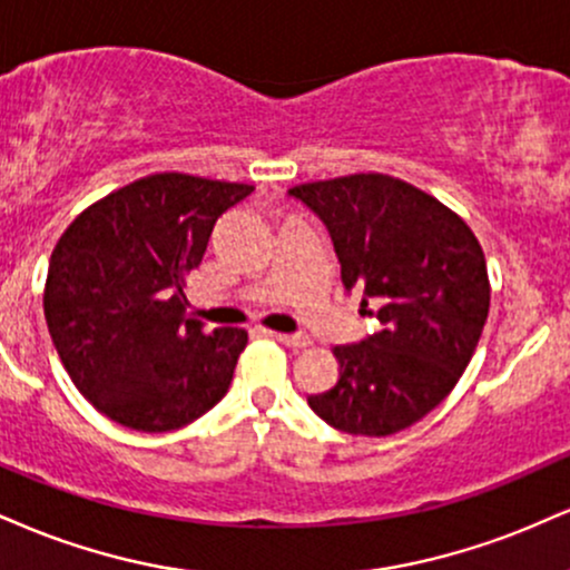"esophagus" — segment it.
I'll list each match as a JSON object with an SVG mask.
<instances>
[{
	"instance_id": "esophagus-1",
	"label": "esophagus",
	"mask_w": 570,
	"mask_h": 570,
	"mask_svg": "<svg viewBox=\"0 0 570 570\" xmlns=\"http://www.w3.org/2000/svg\"><path fill=\"white\" fill-rule=\"evenodd\" d=\"M273 340L281 342V345L294 347V351H303V347L311 345V337L307 334H281V332H267Z\"/></svg>"
}]
</instances>
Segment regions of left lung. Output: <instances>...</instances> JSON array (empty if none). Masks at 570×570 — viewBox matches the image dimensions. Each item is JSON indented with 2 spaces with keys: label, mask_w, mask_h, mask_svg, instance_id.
<instances>
[{
  "label": "left lung",
  "mask_w": 570,
  "mask_h": 570,
  "mask_svg": "<svg viewBox=\"0 0 570 570\" xmlns=\"http://www.w3.org/2000/svg\"><path fill=\"white\" fill-rule=\"evenodd\" d=\"M332 236L342 284L372 303L376 328L337 345V385L307 395L334 430H406L454 390L489 318V271L462 217L387 175H347L289 190Z\"/></svg>",
  "instance_id": "8db88e82"
}]
</instances>
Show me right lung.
Wrapping results in <instances>:
<instances>
[{"label": "right lung", "mask_w": 570, "mask_h": 570, "mask_svg": "<svg viewBox=\"0 0 570 570\" xmlns=\"http://www.w3.org/2000/svg\"><path fill=\"white\" fill-rule=\"evenodd\" d=\"M252 185L164 173L81 212L55 246L45 318L60 361L100 414L140 433L198 420L228 393L244 328L185 315V278L223 212Z\"/></svg>", "instance_id": "obj_1"}]
</instances>
